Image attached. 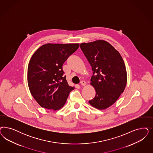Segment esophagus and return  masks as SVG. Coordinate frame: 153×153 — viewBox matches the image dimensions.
Here are the masks:
<instances>
[{"label":"esophagus","mask_w":153,"mask_h":153,"mask_svg":"<svg viewBox=\"0 0 153 153\" xmlns=\"http://www.w3.org/2000/svg\"><path fill=\"white\" fill-rule=\"evenodd\" d=\"M80 84L82 85H83V86H85V85H86V82L84 81V80H83V81H82L81 82H80Z\"/></svg>","instance_id":"esophagus-1"}]
</instances>
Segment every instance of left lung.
Wrapping results in <instances>:
<instances>
[{
    "mask_svg": "<svg viewBox=\"0 0 153 153\" xmlns=\"http://www.w3.org/2000/svg\"><path fill=\"white\" fill-rule=\"evenodd\" d=\"M80 47L94 71L90 84L96 95L89 104L99 110L108 108L118 99L127 84L123 59L118 51L104 40L82 43Z\"/></svg>",
    "mask_w": 153,
    "mask_h": 153,
    "instance_id": "left-lung-1",
    "label": "left lung"
}]
</instances>
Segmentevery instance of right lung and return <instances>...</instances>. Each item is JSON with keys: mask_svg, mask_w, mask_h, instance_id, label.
<instances>
[{"mask_svg": "<svg viewBox=\"0 0 153 153\" xmlns=\"http://www.w3.org/2000/svg\"><path fill=\"white\" fill-rule=\"evenodd\" d=\"M79 43L43 45L30 59L27 83L30 93L42 108H62L74 87L64 76L62 65L79 47Z\"/></svg>", "mask_w": 153, "mask_h": 153, "instance_id": "obj_1", "label": "right lung"}]
</instances>
